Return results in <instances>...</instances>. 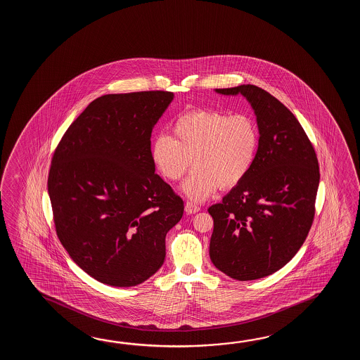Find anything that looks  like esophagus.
<instances>
[{
	"label": "esophagus",
	"mask_w": 360,
	"mask_h": 360,
	"mask_svg": "<svg viewBox=\"0 0 360 360\" xmlns=\"http://www.w3.org/2000/svg\"><path fill=\"white\" fill-rule=\"evenodd\" d=\"M200 208L195 203H193V202H186L185 203V212L188 214H197Z\"/></svg>",
	"instance_id": "esophagus-1"
}]
</instances>
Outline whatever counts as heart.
I'll use <instances>...</instances> for the list:
<instances>
[{"instance_id":"b5f03b06","label":"heart","mask_w":360,"mask_h":360,"mask_svg":"<svg viewBox=\"0 0 360 360\" xmlns=\"http://www.w3.org/2000/svg\"><path fill=\"white\" fill-rule=\"evenodd\" d=\"M172 136L158 135L152 141L150 157L155 169L169 181L184 183V194L194 202L210 198L219 189L242 183L260 143L257 123L245 113L226 115L219 110H191L171 124Z\"/></svg>"}]
</instances>
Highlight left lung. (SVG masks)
I'll return each mask as SVG.
<instances>
[{
    "mask_svg": "<svg viewBox=\"0 0 360 360\" xmlns=\"http://www.w3.org/2000/svg\"><path fill=\"white\" fill-rule=\"evenodd\" d=\"M251 104L260 143L248 175L208 208L214 219L210 257L237 281H255L283 268L313 224L319 165L291 110L255 84L216 89Z\"/></svg>",
    "mask_w": 360,
    "mask_h": 360,
    "instance_id": "obj_1",
    "label": "left lung"
}]
</instances>
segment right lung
<instances>
[{
  "instance_id": "add662e5",
  "label": "right lung",
  "mask_w": 360,
  "mask_h": 360,
  "mask_svg": "<svg viewBox=\"0 0 360 360\" xmlns=\"http://www.w3.org/2000/svg\"><path fill=\"white\" fill-rule=\"evenodd\" d=\"M169 91L103 95L61 138L47 189L56 234L70 259L101 283L146 282L166 257L183 199L155 174L152 131Z\"/></svg>"
}]
</instances>
